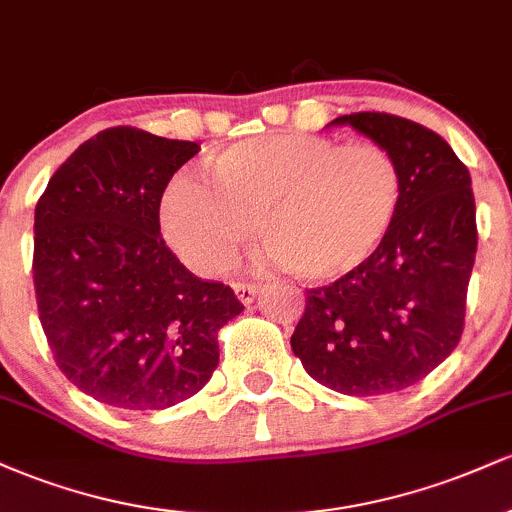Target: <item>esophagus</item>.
I'll use <instances>...</instances> for the list:
<instances>
[{
	"label": "esophagus",
	"instance_id": "34e87169",
	"mask_svg": "<svg viewBox=\"0 0 512 512\" xmlns=\"http://www.w3.org/2000/svg\"><path fill=\"white\" fill-rule=\"evenodd\" d=\"M233 291H236L240 303L250 305L252 301H255L257 293H260V286L252 284V281H236V284H233Z\"/></svg>",
	"mask_w": 512,
	"mask_h": 512
}]
</instances>
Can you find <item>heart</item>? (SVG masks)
Instances as JSON below:
<instances>
[{
  "label": "heart",
  "instance_id": "1",
  "mask_svg": "<svg viewBox=\"0 0 512 512\" xmlns=\"http://www.w3.org/2000/svg\"><path fill=\"white\" fill-rule=\"evenodd\" d=\"M209 180L178 175L161 199L168 243L195 272H226L260 226L262 245L305 281H337L383 245L402 170L380 144L274 134L228 146Z\"/></svg>",
  "mask_w": 512,
  "mask_h": 512
}]
</instances>
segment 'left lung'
Returning <instances> with one entry per match:
<instances>
[{
    "label": "left lung",
    "mask_w": 512,
    "mask_h": 512,
    "mask_svg": "<svg viewBox=\"0 0 512 512\" xmlns=\"http://www.w3.org/2000/svg\"><path fill=\"white\" fill-rule=\"evenodd\" d=\"M332 125L395 156L402 207L363 267L305 291L291 349L330 390L390 395L424 380L462 337L477 252L472 178L440 134L407 117L351 113Z\"/></svg>",
    "instance_id": "left-lung-1"
}]
</instances>
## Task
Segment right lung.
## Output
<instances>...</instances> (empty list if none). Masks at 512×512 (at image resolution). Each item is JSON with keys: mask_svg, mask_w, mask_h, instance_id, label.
Listing matches in <instances>:
<instances>
[{"mask_svg": "<svg viewBox=\"0 0 512 512\" xmlns=\"http://www.w3.org/2000/svg\"><path fill=\"white\" fill-rule=\"evenodd\" d=\"M199 151L137 127L98 132L35 207L33 284L57 368L110 407L166 409L219 366V330L243 313L231 286L182 267L161 236L170 178Z\"/></svg>", "mask_w": 512, "mask_h": 512, "instance_id": "right-lung-1", "label": "right lung"}]
</instances>
